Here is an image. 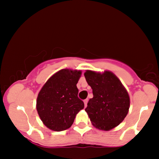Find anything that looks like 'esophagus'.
Here are the masks:
<instances>
[{"label":"esophagus","instance_id":"obj_1","mask_svg":"<svg viewBox=\"0 0 159 159\" xmlns=\"http://www.w3.org/2000/svg\"><path fill=\"white\" fill-rule=\"evenodd\" d=\"M88 102H89V100L88 99H85V100L84 101V107L86 108V106H87V104H88Z\"/></svg>","mask_w":159,"mask_h":159}]
</instances>
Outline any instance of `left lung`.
I'll return each instance as SVG.
<instances>
[{"instance_id": "obj_1", "label": "left lung", "mask_w": 159, "mask_h": 159, "mask_svg": "<svg viewBox=\"0 0 159 159\" xmlns=\"http://www.w3.org/2000/svg\"><path fill=\"white\" fill-rule=\"evenodd\" d=\"M84 75L93 93L85 108L91 123L100 130L114 129L122 122L129 112L130 98L127 90L109 70L100 73L87 70Z\"/></svg>"}]
</instances>
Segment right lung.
Returning <instances> with one entry per match:
<instances>
[{"mask_svg": "<svg viewBox=\"0 0 159 159\" xmlns=\"http://www.w3.org/2000/svg\"><path fill=\"white\" fill-rule=\"evenodd\" d=\"M81 70L62 69L56 72L44 84L37 98L36 108L44 125L53 131L69 129L75 116L84 108L78 98L77 83Z\"/></svg>", "mask_w": 159, "mask_h": 159, "instance_id": "add662e5", "label": "right lung"}]
</instances>
